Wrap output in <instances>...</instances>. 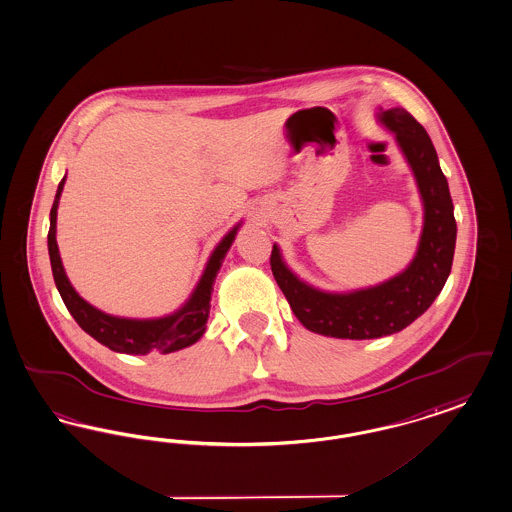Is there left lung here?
Here are the masks:
<instances>
[{"instance_id":"obj_1","label":"left lung","mask_w":512,"mask_h":512,"mask_svg":"<svg viewBox=\"0 0 512 512\" xmlns=\"http://www.w3.org/2000/svg\"><path fill=\"white\" fill-rule=\"evenodd\" d=\"M377 120L394 135L423 202V230L409 265L377 286L324 291L301 280L276 244L270 255L276 284L299 322L335 339H379L408 328L440 295L453 263L457 225L450 186L429 133L404 108L379 106Z\"/></svg>"}]
</instances>
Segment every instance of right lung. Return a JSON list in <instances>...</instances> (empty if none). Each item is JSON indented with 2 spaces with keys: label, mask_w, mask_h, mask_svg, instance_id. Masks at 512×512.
Returning <instances> with one entry per match:
<instances>
[{
  "label": "right lung",
  "mask_w": 512,
  "mask_h": 512,
  "mask_svg": "<svg viewBox=\"0 0 512 512\" xmlns=\"http://www.w3.org/2000/svg\"><path fill=\"white\" fill-rule=\"evenodd\" d=\"M66 183V175L62 177L55 202L49 215V234H47V247H49V259L51 270L57 289L61 293L62 301L68 308V312L74 316L78 326L89 333L93 339H97L104 347L123 352V354H148V352H162L169 354L181 348L194 345L205 333V324L209 318L211 308V293L215 278L225 261L226 253L232 246L242 221L234 228H230L223 236V240L211 251L204 272L186 299L183 307L175 312L162 316V318H122L112 316L103 310L89 305L80 293L70 284L64 266H62L61 253L57 246V209L61 200L62 188Z\"/></svg>",
  "instance_id": "add662e5"
}]
</instances>
